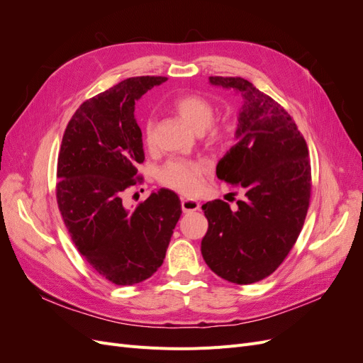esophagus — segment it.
Segmentation results:
<instances>
[{
	"label": "esophagus",
	"instance_id": "1",
	"mask_svg": "<svg viewBox=\"0 0 363 363\" xmlns=\"http://www.w3.org/2000/svg\"><path fill=\"white\" fill-rule=\"evenodd\" d=\"M199 208H200V203L196 201V200L182 199V211H183L184 213H188V212H195V211H199Z\"/></svg>",
	"mask_w": 363,
	"mask_h": 363
}]
</instances>
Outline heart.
<instances>
[{
    "mask_svg": "<svg viewBox=\"0 0 363 363\" xmlns=\"http://www.w3.org/2000/svg\"><path fill=\"white\" fill-rule=\"evenodd\" d=\"M174 108L182 119L195 131L206 130L207 138L216 142L225 136V127L211 124L215 108L211 101L200 95H182L174 101ZM144 142L152 145L155 142V121L148 118L144 124ZM207 162L203 159H172L159 169V182L184 195H192L201 188V177L207 171Z\"/></svg>",
    "mask_w": 363,
    "mask_h": 363,
    "instance_id": "heart-1",
    "label": "heart"
}]
</instances>
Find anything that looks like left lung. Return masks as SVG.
Here are the masks:
<instances>
[{"mask_svg":"<svg viewBox=\"0 0 363 363\" xmlns=\"http://www.w3.org/2000/svg\"><path fill=\"white\" fill-rule=\"evenodd\" d=\"M242 96L236 144L216 175L245 194L236 211L203 204L208 221L201 255L216 276L250 284L271 276L298 238L311 201V162L303 135L284 108L240 77H208Z\"/></svg>","mask_w":363,"mask_h":363,"instance_id":"8db88e82","label":"left lung"}]
</instances>
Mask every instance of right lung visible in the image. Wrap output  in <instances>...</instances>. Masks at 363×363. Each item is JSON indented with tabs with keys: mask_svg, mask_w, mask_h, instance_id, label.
<instances>
[{
	"mask_svg": "<svg viewBox=\"0 0 363 363\" xmlns=\"http://www.w3.org/2000/svg\"><path fill=\"white\" fill-rule=\"evenodd\" d=\"M167 77H131L84 101L72 115L57 160V204L72 242L106 280L128 286L163 263L182 215L169 189L151 192L136 208L123 194L140 179L144 144L135 101Z\"/></svg>",
	"mask_w": 363,
	"mask_h": 363,
	"instance_id": "add662e5",
	"label": "right lung"
}]
</instances>
